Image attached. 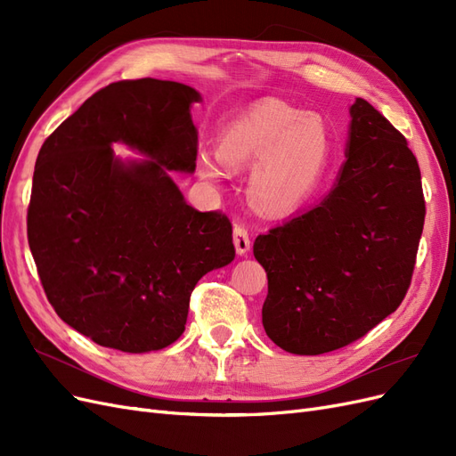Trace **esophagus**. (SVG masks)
I'll use <instances>...</instances> for the list:
<instances>
[{
  "label": "esophagus",
  "mask_w": 456,
  "mask_h": 456,
  "mask_svg": "<svg viewBox=\"0 0 456 456\" xmlns=\"http://www.w3.org/2000/svg\"><path fill=\"white\" fill-rule=\"evenodd\" d=\"M233 245H236L238 255H247L251 249V236L249 230L245 228L243 223L233 224Z\"/></svg>",
  "instance_id": "obj_1"
}]
</instances>
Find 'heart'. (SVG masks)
I'll use <instances>...</instances> for the list:
<instances>
[{
    "instance_id": "obj_1",
    "label": "heart",
    "mask_w": 456,
    "mask_h": 456,
    "mask_svg": "<svg viewBox=\"0 0 456 456\" xmlns=\"http://www.w3.org/2000/svg\"><path fill=\"white\" fill-rule=\"evenodd\" d=\"M218 157L203 154L200 173L216 181L228 167H245L253 161L249 176L251 200L265 211L281 213L305 201L327 167L330 134L317 114L265 101L233 119L220 134Z\"/></svg>"
}]
</instances>
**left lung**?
<instances>
[{"label": "left lung", "mask_w": 456, "mask_h": 456, "mask_svg": "<svg viewBox=\"0 0 456 456\" xmlns=\"http://www.w3.org/2000/svg\"><path fill=\"white\" fill-rule=\"evenodd\" d=\"M346 161L312 209L260 233L268 275L262 325L280 348L333 352L365 337L405 298L426 203L419 161L375 106L355 99Z\"/></svg>", "instance_id": "1"}]
</instances>
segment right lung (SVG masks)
<instances>
[{
    "label": "right lung",
    "instance_id": "add662e5",
    "mask_svg": "<svg viewBox=\"0 0 456 456\" xmlns=\"http://www.w3.org/2000/svg\"><path fill=\"white\" fill-rule=\"evenodd\" d=\"M198 101L176 81H116L37 154L26 226L39 280L61 320L101 346H169L184 333L196 283L236 256L230 218L196 211L169 176L196 169ZM114 142L149 159L123 164Z\"/></svg>",
    "mask_w": 456,
    "mask_h": 456
}]
</instances>
